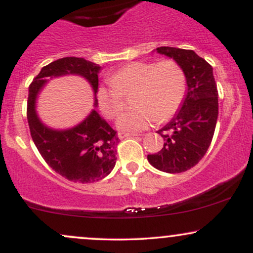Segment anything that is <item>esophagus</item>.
Returning <instances> with one entry per match:
<instances>
[{"mask_svg": "<svg viewBox=\"0 0 253 253\" xmlns=\"http://www.w3.org/2000/svg\"><path fill=\"white\" fill-rule=\"evenodd\" d=\"M138 135L136 133H125V132H119L118 133V136L120 139H124V138H127V136H135Z\"/></svg>", "mask_w": 253, "mask_h": 253, "instance_id": "34e87169", "label": "esophagus"}]
</instances>
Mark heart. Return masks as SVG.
I'll use <instances>...</instances> for the list:
<instances>
[{"mask_svg": "<svg viewBox=\"0 0 253 253\" xmlns=\"http://www.w3.org/2000/svg\"><path fill=\"white\" fill-rule=\"evenodd\" d=\"M108 86L97 89V102L108 119H117L132 97L134 109L119 119V128L143 130L153 123L170 120L181 108L187 92V76L175 59L132 62L110 75Z\"/></svg>", "mask_w": 253, "mask_h": 253, "instance_id": "b5f03b06", "label": "heart"}]
</instances>
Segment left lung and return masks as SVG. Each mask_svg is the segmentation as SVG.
<instances>
[{
  "instance_id": "left-lung-1",
  "label": "left lung",
  "mask_w": 253,
  "mask_h": 253,
  "mask_svg": "<svg viewBox=\"0 0 253 253\" xmlns=\"http://www.w3.org/2000/svg\"><path fill=\"white\" fill-rule=\"evenodd\" d=\"M157 52L181 64L188 91L175 118L157 132L163 136L164 146L147 159L164 172H184L203 158L215 130L219 103L213 68L193 50L162 46Z\"/></svg>"
}]
</instances>
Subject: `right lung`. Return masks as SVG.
<instances>
[{
  "label": "right lung",
  "mask_w": 253,
  "mask_h": 253,
  "mask_svg": "<svg viewBox=\"0 0 253 253\" xmlns=\"http://www.w3.org/2000/svg\"><path fill=\"white\" fill-rule=\"evenodd\" d=\"M101 66L78 57H65L43 66L30 84L27 120L31 136L43 161L71 182L91 183L109 175L117 162L119 136L96 110L78 126L68 130H53L40 123L34 104L38 92L52 77L80 75L98 89ZM95 104H97L95 100Z\"/></svg>",
  "instance_id": "1"
}]
</instances>
